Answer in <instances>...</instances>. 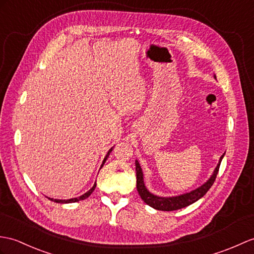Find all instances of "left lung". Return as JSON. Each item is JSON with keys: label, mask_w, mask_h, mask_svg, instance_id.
<instances>
[{"label": "left lung", "mask_w": 254, "mask_h": 254, "mask_svg": "<svg viewBox=\"0 0 254 254\" xmlns=\"http://www.w3.org/2000/svg\"><path fill=\"white\" fill-rule=\"evenodd\" d=\"M224 155H225V152L221 156L219 163H217L216 168L213 171V174L210 176V179L205 182L204 184H202L200 187L196 188V190H193L190 192L179 194V196H172V197L157 196V194L152 193L147 190V187L145 186V183H144L143 171H141L138 161L135 160V167H136V188L140 198L143 199L144 202L146 204H148L149 207L154 208L156 210H160V211L179 210L198 201L200 198H202L204 194L207 193V191L210 190L211 186L213 185V183L216 179L217 172H219L220 164Z\"/></svg>", "instance_id": "obj_1"}]
</instances>
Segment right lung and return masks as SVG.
Returning a JSON list of instances; mask_svg holds the SVG:
<instances>
[{
	"label": "right lung",
	"mask_w": 254,
	"mask_h": 254,
	"mask_svg": "<svg viewBox=\"0 0 254 254\" xmlns=\"http://www.w3.org/2000/svg\"><path fill=\"white\" fill-rule=\"evenodd\" d=\"M113 149H114V147H111V148L108 150L107 155H106V157L104 158L103 163H102V166H100V168H103V166L105 164L106 160H107V159H108V157H109V155H110V152L113 151ZM95 187H96V182L94 183V185H93V187L91 188L90 190H88V191H86L85 193L82 194V196H80V197H76V198H71V199H67V200H63V199H54V198H49V197H47V198H49L50 200H52V201L57 202V203H72V202H78V201H80V200H84V199H86L88 196H90V194L94 191V190H95Z\"/></svg>",
	"instance_id": "add662e5"
}]
</instances>
